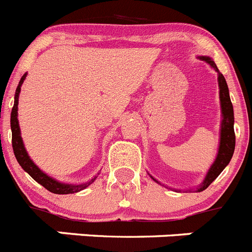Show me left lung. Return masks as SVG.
<instances>
[{"instance_id": "1", "label": "left lung", "mask_w": 252, "mask_h": 252, "mask_svg": "<svg viewBox=\"0 0 252 252\" xmlns=\"http://www.w3.org/2000/svg\"><path fill=\"white\" fill-rule=\"evenodd\" d=\"M199 59L204 60L206 63L215 69L218 74V87H220V101H221V112H222V122H221V131H220V146H218V153L216 157L215 162H213L209 170L207 171V175L202 184L197 188V192H202L206 188H208L209 184L212 183L213 180L221 174L222 170L228 165L231 161L235 151V130H233V107L230 99V92H228V87H227L226 79L223 74L220 73L217 65L209 57H199ZM153 178V177H151ZM154 179V178H153ZM158 182L157 179H154ZM159 183V182H158Z\"/></svg>"}]
</instances>
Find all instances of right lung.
Here are the masks:
<instances>
[{
	"label": "right lung",
	"instance_id": "1",
	"mask_svg": "<svg viewBox=\"0 0 252 252\" xmlns=\"http://www.w3.org/2000/svg\"><path fill=\"white\" fill-rule=\"evenodd\" d=\"M26 73L21 77L19 82V86L16 88V93H15V102H13L12 111H11V131H12V149L13 154L16 157L17 161L21 165V168L29 173L31 178L34 180H36L37 183L41 184L45 189H48L49 192L55 193V194H70V193H77L81 192L83 189H86L87 187L92 184L95 180L97 175L94 178H92L91 180H88L87 183L83 184H65L60 183L58 180L53 179L51 177H49L48 174H45L43 170H40L37 168V165H35V162L30 159L28 151H26L25 146H24V141H22L21 133H20V126H19V120H17V104H19V95L20 91H21V86L24 83L26 78ZM99 174V173H98Z\"/></svg>",
	"mask_w": 252,
	"mask_h": 252
}]
</instances>
